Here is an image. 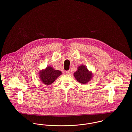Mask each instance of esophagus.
Wrapping results in <instances>:
<instances>
[{
	"mask_svg": "<svg viewBox=\"0 0 132 132\" xmlns=\"http://www.w3.org/2000/svg\"><path fill=\"white\" fill-rule=\"evenodd\" d=\"M71 71L70 70H68V71H66V73L67 74H70V73H71Z\"/></svg>",
	"mask_w": 132,
	"mask_h": 132,
	"instance_id": "1",
	"label": "esophagus"
}]
</instances>
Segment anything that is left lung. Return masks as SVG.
<instances>
[{"label": "left lung", "instance_id": "8db88e82", "mask_svg": "<svg viewBox=\"0 0 132 132\" xmlns=\"http://www.w3.org/2000/svg\"><path fill=\"white\" fill-rule=\"evenodd\" d=\"M74 77L79 82L82 84H86L92 79L93 74L89 72L87 68L83 65L78 67L77 71L74 73Z\"/></svg>", "mask_w": 132, "mask_h": 132}]
</instances>
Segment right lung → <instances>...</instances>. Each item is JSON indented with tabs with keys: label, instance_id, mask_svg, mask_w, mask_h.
Instances as JSON below:
<instances>
[{
	"label": "right lung",
	"instance_id": "1",
	"mask_svg": "<svg viewBox=\"0 0 132 132\" xmlns=\"http://www.w3.org/2000/svg\"><path fill=\"white\" fill-rule=\"evenodd\" d=\"M61 74L60 71L54 70L52 67H49L45 70L39 72V77L44 84L49 85L55 81L57 78Z\"/></svg>",
	"mask_w": 132,
	"mask_h": 132
}]
</instances>
